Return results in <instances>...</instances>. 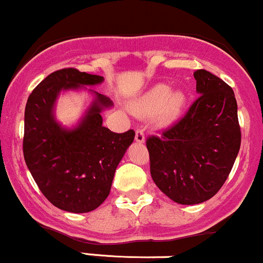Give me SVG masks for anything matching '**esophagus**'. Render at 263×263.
<instances>
[{
    "label": "esophagus",
    "instance_id": "34e87169",
    "mask_svg": "<svg viewBox=\"0 0 263 263\" xmlns=\"http://www.w3.org/2000/svg\"><path fill=\"white\" fill-rule=\"evenodd\" d=\"M135 142L138 144H143L145 142V135H144L143 129H137V133H135Z\"/></svg>",
    "mask_w": 263,
    "mask_h": 263
}]
</instances>
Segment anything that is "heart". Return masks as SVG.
I'll list each match as a JSON object with an SVG mask.
<instances>
[{
	"label": "heart",
	"instance_id": "1",
	"mask_svg": "<svg viewBox=\"0 0 263 263\" xmlns=\"http://www.w3.org/2000/svg\"><path fill=\"white\" fill-rule=\"evenodd\" d=\"M185 105V94L180 90L171 91V87L158 84L140 95L130 105L138 117L149 118L155 115L159 125H169L179 118Z\"/></svg>",
	"mask_w": 263,
	"mask_h": 263
}]
</instances>
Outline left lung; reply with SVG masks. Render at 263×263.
I'll use <instances>...</instances> for the list:
<instances>
[{"instance_id":"1","label":"left lung","mask_w":263,"mask_h":263,"mask_svg":"<svg viewBox=\"0 0 263 263\" xmlns=\"http://www.w3.org/2000/svg\"><path fill=\"white\" fill-rule=\"evenodd\" d=\"M199 94L185 117L146 140L157 187L179 204H199L221 189L241 146L233 90L205 70L194 72Z\"/></svg>"}]
</instances>
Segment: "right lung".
<instances>
[{
	"mask_svg": "<svg viewBox=\"0 0 263 263\" xmlns=\"http://www.w3.org/2000/svg\"><path fill=\"white\" fill-rule=\"evenodd\" d=\"M103 76L63 69L33 89L25 108L24 157L45 197L60 210L86 213L108 198L115 171L135 137L134 130L111 132L101 112L114 106L105 95L86 86L100 85ZM84 89L92 103L71 128L55 119L61 92Z\"/></svg>",
	"mask_w": 263,
	"mask_h": 263,
	"instance_id": "add662e5",
	"label": "right lung"
}]
</instances>
